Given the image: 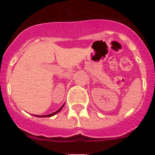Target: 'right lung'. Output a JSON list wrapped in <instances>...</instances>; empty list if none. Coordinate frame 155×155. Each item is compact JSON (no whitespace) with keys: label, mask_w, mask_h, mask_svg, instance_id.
I'll use <instances>...</instances> for the list:
<instances>
[{"label":"right lung","mask_w":155,"mask_h":155,"mask_svg":"<svg viewBox=\"0 0 155 155\" xmlns=\"http://www.w3.org/2000/svg\"><path fill=\"white\" fill-rule=\"evenodd\" d=\"M64 104H65V103H64ZM64 105H62V106H61V108H60V109H58V110H57V111H56V112H54V113H51V114H49V115H45V116H37V115H36V116H35V115H34V116H37V117H51V116H54V115H56V114H57V113H58L59 112H60V111H61V109H63V107H64Z\"/></svg>","instance_id":"right-lung-1"}]
</instances>
